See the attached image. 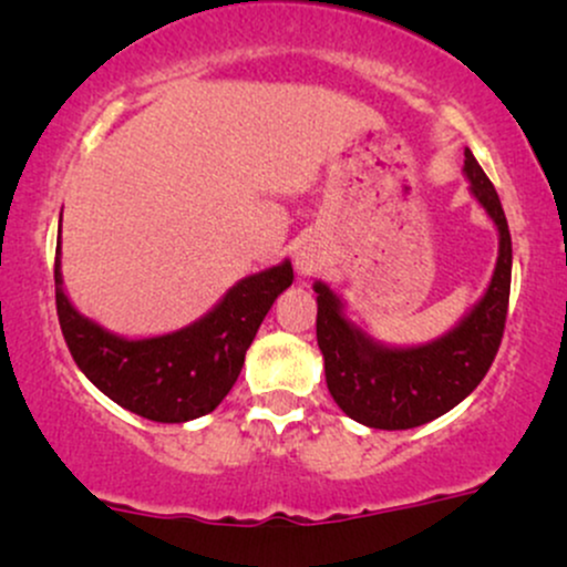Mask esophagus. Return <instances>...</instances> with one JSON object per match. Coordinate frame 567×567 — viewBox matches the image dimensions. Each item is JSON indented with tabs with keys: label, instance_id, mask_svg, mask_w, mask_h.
Here are the masks:
<instances>
[{
	"label": "esophagus",
	"instance_id": "esophagus-1",
	"mask_svg": "<svg viewBox=\"0 0 567 567\" xmlns=\"http://www.w3.org/2000/svg\"><path fill=\"white\" fill-rule=\"evenodd\" d=\"M322 264H324V254L319 248H313V245H303V248L296 254V269L301 277H311L313 271L322 269Z\"/></svg>",
	"mask_w": 567,
	"mask_h": 567
}]
</instances>
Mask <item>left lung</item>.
<instances>
[{"label": "left lung", "instance_id": "1", "mask_svg": "<svg viewBox=\"0 0 567 567\" xmlns=\"http://www.w3.org/2000/svg\"><path fill=\"white\" fill-rule=\"evenodd\" d=\"M470 195L486 210L499 235V256L488 288L452 330L417 346H393L372 338L349 317V306L317 279V343L336 404L351 420L380 431L425 425L478 388L499 351L513 279V240L494 184L465 150Z\"/></svg>", "mask_w": 567, "mask_h": 567}]
</instances>
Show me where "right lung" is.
Returning a JSON list of instances; mask_svg holds the SVG:
<instances>
[{"mask_svg":"<svg viewBox=\"0 0 567 567\" xmlns=\"http://www.w3.org/2000/svg\"><path fill=\"white\" fill-rule=\"evenodd\" d=\"M290 285L292 266L285 258L237 279L195 322L163 336L126 338L73 306L60 237L54 250V298L73 361L107 399L153 422H189L214 412L240 378L266 311Z\"/></svg>","mask_w":567,"mask_h":567,"instance_id":"obj_1","label":"right lung"}]
</instances>
